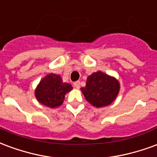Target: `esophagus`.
I'll list each match as a JSON object with an SVG mask.
<instances>
[{
    "instance_id": "1",
    "label": "esophagus",
    "mask_w": 157,
    "mask_h": 157,
    "mask_svg": "<svg viewBox=\"0 0 157 157\" xmlns=\"http://www.w3.org/2000/svg\"><path fill=\"white\" fill-rule=\"evenodd\" d=\"M80 84H81V82L80 81H76V82H74V86H75V88H80Z\"/></svg>"
}]
</instances>
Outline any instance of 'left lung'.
Listing matches in <instances>:
<instances>
[{
	"instance_id": "left-lung-1",
	"label": "left lung",
	"mask_w": 157,
	"mask_h": 157,
	"mask_svg": "<svg viewBox=\"0 0 157 157\" xmlns=\"http://www.w3.org/2000/svg\"><path fill=\"white\" fill-rule=\"evenodd\" d=\"M86 101L97 108L111 104L119 91V83L112 76L102 71L92 73L82 88Z\"/></svg>"
}]
</instances>
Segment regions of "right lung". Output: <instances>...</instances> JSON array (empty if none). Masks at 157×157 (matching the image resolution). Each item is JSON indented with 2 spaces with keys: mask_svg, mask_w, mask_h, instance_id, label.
Masks as SVG:
<instances>
[{
  "mask_svg": "<svg viewBox=\"0 0 157 157\" xmlns=\"http://www.w3.org/2000/svg\"><path fill=\"white\" fill-rule=\"evenodd\" d=\"M71 90V85L64 83L59 75L49 74L46 75L37 86L35 96L43 105L56 108L62 104L65 93Z\"/></svg>",
  "mask_w": 157,
  "mask_h": 157,
  "instance_id": "1",
  "label": "right lung"
}]
</instances>
